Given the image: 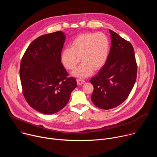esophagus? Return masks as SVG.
Returning <instances> with one entry per match:
<instances>
[{
    "mask_svg": "<svg viewBox=\"0 0 157 157\" xmlns=\"http://www.w3.org/2000/svg\"><path fill=\"white\" fill-rule=\"evenodd\" d=\"M85 82V81L84 80H82V79H77V84L78 85H81V84H82Z\"/></svg>",
    "mask_w": 157,
    "mask_h": 157,
    "instance_id": "1",
    "label": "esophagus"
}]
</instances>
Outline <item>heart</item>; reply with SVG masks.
Masks as SVG:
<instances>
[{
  "mask_svg": "<svg viewBox=\"0 0 157 157\" xmlns=\"http://www.w3.org/2000/svg\"><path fill=\"white\" fill-rule=\"evenodd\" d=\"M109 41L106 35L98 32L82 33L71 43L70 48H65L61 53V61L66 69L75 70L81 61V64L73 72L76 77L86 78L105 64L109 52Z\"/></svg>",
  "mask_w": 157,
  "mask_h": 157,
  "instance_id": "b5f03b06",
  "label": "heart"
}]
</instances>
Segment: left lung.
<instances>
[{
	"mask_svg": "<svg viewBox=\"0 0 157 157\" xmlns=\"http://www.w3.org/2000/svg\"><path fill=\"white\" fill-rule=\"evenodd\" d=\"M111 47L105 64L92 78L91 100L99 108L107 110L121 104L136 82L137 66L130 42L109 30Z\"/></svg>",
	"mask_w": 157,
	"mask_h": 157,
	"instance_id": "8db88e82",
	"label": "left lung"
}]
</instances>
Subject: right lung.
Segmentation results:
<instances>
[{
	"label": "right lung",
	"mask_w": 157,
	"mask_h": 157,
	"mask_svg": "<svg viewBox=\"0 0 157 157\" xmlns=\"http://www.w3.org/2000/svg\"><path fill=\"white\" fill-rule=\"evenodd\" d=\"M65 39L61 31L40 36L30 44L21 61L24 96L32 108L44 114L64 108L77 86L75 78L67 76L61 62Z\"/></svg>",
	"instance_id": "right-lung-1"
}]
</instances>
